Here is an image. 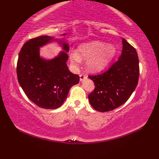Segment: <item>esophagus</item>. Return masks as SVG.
I'll return each mask as SVG.
<instances>
[{"instance_id":"34e87169","label":"esophagus","mask_w":159,"mask_h":159,"mask_svg":"<svg viewBox=\"0 0 159 159\" xmlns=\"http://www.w3.org/2000/svg\"><path fill=\"white\" fill-rule=\"evenodd\" d=\"M86 79H87V76L85 75V74H80V81H83V80H85Z\"/></svg>"}]
</instances>
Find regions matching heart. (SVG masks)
<instances>
[{
	"instance_id": "1",
	"label": "heart",
	"mask_w": 159,
	"mask_h": 159,
	"mask_svg": "<svg viewBox=\"0 0 159 159\" xmlns=\"http://www.w3.org/2000/svg\"><path fill=\"white\" fill-rule=\"evenodd\" d=\"M116 54V48L112 44L107 45L99 41H92L79 46L76 52L70 55V61L77 66L82 59H86L85 66L92 72L103 70Z\"/></svg>"
}]
</instances>
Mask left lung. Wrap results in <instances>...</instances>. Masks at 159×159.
Instances as JSON below:
<instances>
[{
	"label": "left lung",
	"instance_id": "1",
	"mask_svg": "<svg viewBox=\"0 0 159 159\" xmlns=\"http://www.w3.org/2000/svg\"><path fill=\"white\" fill-rule=\"evenodd\" d=\"M122 51L116 62L104 73L89 76L95 89L88 96L94 109L112 111L122 105L137 87L139 76V59L135 48L122 39Z\"/></svg>",
	"mask_w": 159,
	"mask_h": 159
}]
</instances>
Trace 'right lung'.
<instances>
[{
    "instance_id": "1",
    "label": "right lung",
    "mask_w": 159,
    "mask_h": 159,
    "mask_svg": "<svg viewBox=\"0 0 159 159\" xmlns=\"http://www.w3.org/2000/svg\"><path fill=\"white\" fill-rule=\"evenodd\" d=\"M66 34H63L66 35ZM57 39L43 35L29 40L20 50L17 63V76L29 100L43 109H55L63 104L73 85L78 84V74L70 72L66 61L69 46L61 42L63 49L50 60L39 56V47Z\"/></svg>"
}]
</instances>
